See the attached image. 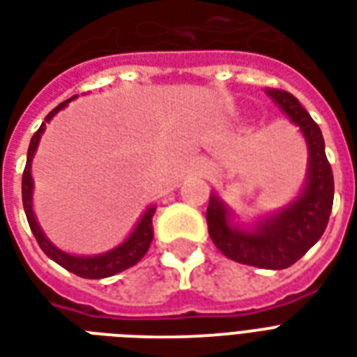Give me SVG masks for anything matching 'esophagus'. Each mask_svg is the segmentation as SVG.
<instances>
[{
	"mask_svg": "<svg viewBox=\"0 0 357 357\" xmlns=\"http://www.w3.org/2000/svg\"><path fill=\"white\" fill-rule=\"evenodd\" d=\"M204 173H210V167H204Z\"/></svg>",
	"mask_w": 357,
	"mask_h": 357,
	"instance_id": "1",
	"label": "esophagus"
}]
</instances>
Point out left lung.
<instances>
[{
    "label": "left lung",
    "mask_w": 357,
    "mask_h": 357,
    "mask_svg": "<svg viewBox=\"0 0 357 357\" xmlns=\"http://www.w3.org/2000/svg\"><path fill=\"white\" fill-rule=\"evenodd\" d=\"M264 93L296 124L307 143L305 184L287 206L257 218L248 227L234 222L233 210L212 193L206 223L210 238L227 259L264 270H283L302 259L324 234L333 206V173L326 158L319 124L298 98L281 89H266Z\"/></svg>",
    "instance_id": "1"
}]
</instances>
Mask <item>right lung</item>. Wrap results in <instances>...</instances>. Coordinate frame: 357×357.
Instances as JSON below:
<instances>
[{
    "label": "right lung",
    "mask_w": 357,
    "mask_h": 357,
    "mask_svg": "<svg viewBox=\"0 0 357 357\" xmlns=\"http://www.w3.org/2000/svg\"><path fill=\"white\" fill-rule=\"evenodd\" d=\"M76 96L68 98V100L61 102L59 106L52 109V112L46 115L44 123L40 124V128L33 134L31 143H29V149H27V162L26 169H24V175H22V201H24V210H26L27 223L31 227V233L35 234L40 250L46 253V255L52 259L54 262H57L59 266H63L68 272L76 273L79 278L85 279H102L109 278V275H115V273L123 272L126 268L134 266L143 259V255L147 253L149 248H151V242H153L154 231H153V216L156 212V206H149L143 216L139 218V222L135 223V227L132 229V233L124 238V242L113 248V250L106 251V253H100V255H73V253H66V251L59 250L57 245H54L50 242V238L44 234V231L38 225L37 218H35V212H33V176H31V162L33 156L37 153L38 143H40V137H43L44 130H46V123H50L52 119L57 115V113L63 109V107L68 106V102L74 100Z\"/></svg>",
    "instance_id": "right-lung-1"
}]
</instances>
